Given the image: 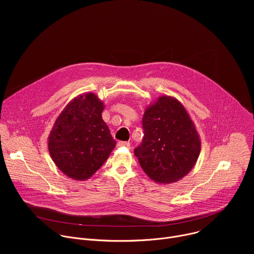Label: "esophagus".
<instances>
[{
	"label": "esophagus",
	"instance_id": "1",
	"mask_svg": "<svg viewBox=\"0 0 254 254\" xmlns=\"http://www.w3.org/2000/svg\"><path fill=\"white\" fill-rule=\"evenodd\" d=\"M118 147L121 148V147H126V148H128L130 147V143L128 141H119L118 142Z\"/></svg>",
	"mask_w": 254,
	"mask_h": 254
}]
</instances>
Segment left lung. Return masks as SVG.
Listing matches in <instances>:
<instances>
[{
    "label": "left lung",
    "mask_w": 254,
    "mask_h": 254,
    "mask_svg": "<svg viewBox=\"0 0 254 254\" xmlns=\"http://www.w3.org/2000/svg\"><path fill=\"white\" fill-rule=\"evenodd\" d=\"M142 127V142L133 153L148 177L171 184L190 173L201 152V139L182 103L170 95L158 97L144 110Z\"/></svg>",
    "instance_id": "left-lung-1"
}]
</instances>
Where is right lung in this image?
<instances>
[{
  "label": "right lung",
  "mask_w": 254,
  "mask_h": 254,
  "mask_svg": "<svg viewBox=\"0 0 254 254\" xmlns=\"http://www.w3.org/2000/svg\"><path fill=\"white\" fill-rule=\"evenodd\" d=\"M104 102L92 92L71 99L48 136L50 157L68 178L89 179L110 157L116 140L102 120Z\"/></svg>",
  "instance_id": "1"
}]
</instances>
